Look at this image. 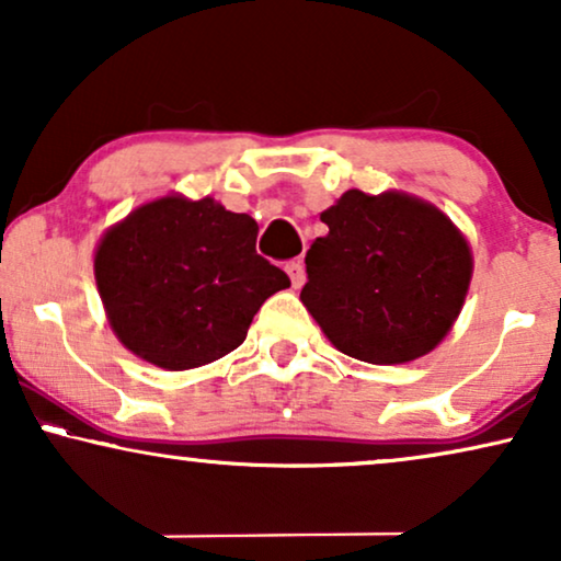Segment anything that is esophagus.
<instances>
[{"label": "esophagus", "instance_id": "34e87169", "mask_svg": "<svg viewBox=\"0 0 561 561\" xmlns=\"http://www.w3.org/2000/svg\"><path fill=\"white\" fill-rule=\"evenodd\" d=\"M286 273L290 283H294V288H301L304 280H306V273H304V263H298V260H290L286 265Z\"/></svg>", "mask_w": 561, "mask_h": 561}]
</instances>
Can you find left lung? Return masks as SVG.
I'll return each mask as SVG.
<instances>
[{
    "instance_id": "8db88e82",
    "label": "left lung",
    "mask_w": 561,
    "mask_h": 561,
    "mask_svg": "<svg viewBox=\"0 0 561 561\" xmlns=\"http://www.w3.org/2000/svg\"><path fill=\"white\" fill-rule=\"evenodd\" d=\"M301 301L329 342L373 365L432 352L455 324L472 275L470 244L421 198L352 188L321 214Z\"/></svg>"
}]
</instances>
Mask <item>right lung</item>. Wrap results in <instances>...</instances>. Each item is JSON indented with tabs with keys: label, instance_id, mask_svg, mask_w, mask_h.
<instances>
[{
	"label": "right lung",
	"instance_id": "add662e5",
	"mask_svg": "<svg viewBox=\"0 0 561 561\" xmlns=\"http://www.w3.org/2000/svg\"><path fill=\"white\" fill-rule=\"evenodd\" d=\"M257 221L214 198L165 196L99 242L94 275L114 334L165 370L240 347L252 317L288 275L255 250Z\"/></svg>",
	"mask_w": 561,
	"mask_h": 561
}]
</instances>
